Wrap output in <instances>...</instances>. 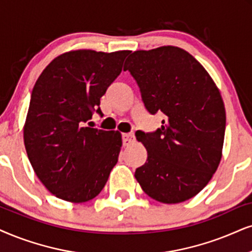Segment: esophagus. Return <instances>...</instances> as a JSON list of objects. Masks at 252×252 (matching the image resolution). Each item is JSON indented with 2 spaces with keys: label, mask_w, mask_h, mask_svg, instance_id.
I'll return each mask as SVG.
<instances>
[{
  "label": "esophagus",
  "mask_w": 252,
  "mask_h": 252,
  "mask_svg": "<svg viewBox=\"0 0 252 252\" xmlns=\"http://www.w3.org/2000/svg\"><path fill=\"white\" fill-rule=\"evenodd\" d=\"M122 141L123 146H129L133 142V133H123Z\"/></svg>",
  "instance_id": "esophagus-1"
}]
</instances>
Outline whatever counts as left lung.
<instances>
[{
    "label": "left lung",
    "instance_id": "1",
    "mask_svg": "<svg viewBox=\"0 0 252 252\" xmlns=\"http://www.w3.org/2000/svg\"><path fill=\"white\" fill-rule=\"evenodd\" d=\"M126 69L146 110L164 114L155 132H136L148 159L135 178L159 202L186 201L209 183L221 160L225 109L219 88L201 63L177 46L135 51Z\"/></svg>",
    "mask_w": 252,
    "mask_h": 252
}]
</instances>
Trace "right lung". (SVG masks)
I'll return each instance as SVG.
<instances>
[{"label":"right lung","mask_w":252,"mask_h":252,"mask_svg":"<svg viewBox=\"0 0 252 252\" xmlns=\"http://www.w3.org/2000/svg\"><path fill=\"white\" fill-rule=\"evenodd\" d=\"M130 51L76 50L41 72L31 94L24 145L34 173L53 195L89 201L103 189L119 160L122 137L86 126L100 98L122 72Z\"/></svg>","instance_id":"add662e5"}]
</instances>
